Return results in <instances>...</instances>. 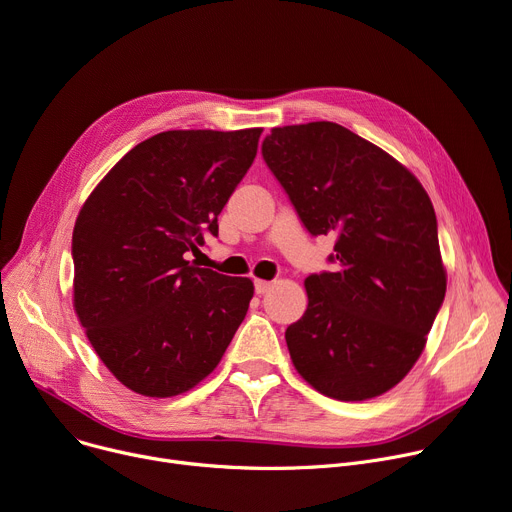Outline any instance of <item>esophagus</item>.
<instances>
[{"mask_svg": "<svg viewBox=\"0 0 512 512\" xmlns=\"http://www.w3.org/2000/svg\"><path fill=\"white\" fill-rule=\"evenodd\" d=\"M270 287H272V283H268V281H254V289H256V293H258V295L268 293V291H270Z\"/></svg>", "mask_w": 512, "mask_h": 512, "instance_id": "obj_1", "label": "esophagus"}]
</instances>
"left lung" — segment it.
I'll list each match as a JSON object with an SVG mask.
<instances>
[{
    "label": "left lung",
    "mask_w": 512,
    "mask_h": 512,
    "mask_svg": "<svg viewBox=\"0 0 512 512\" xmlns=\"http://www.w3.org/2000/svg\"><path fill=\"white\" fill-rule=\"evenodd\" d=\"M262 157L311 235H334V270L305 279L285 340L299 375L342 402L381 396L418 361L445 299L437 215L391 155L320 121L277 127Z\"/></svg>",
    "instance_id": "1"
}]
</instances>
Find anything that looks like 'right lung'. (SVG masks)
I'll use <instances>...</instances> for the list:
<instances>
[{
  "label": "right lung",
  "instance_id": "1",
  "mask_svg": "<svg viewBox=\"0 0 512 512\" xmlns=\"http://www.w3.org/2000/svg\"><path fill=\"white\" fill-rule=\"evenodd\" d=\"M262 129L166 131L94 188L71 240L73 307L108 371L149 398L203 381L246 318L254 285L194 266L250 170Z\"/></svg>",
  "mask_w": 512,
  "mask_h": 512
}]
</instances>
